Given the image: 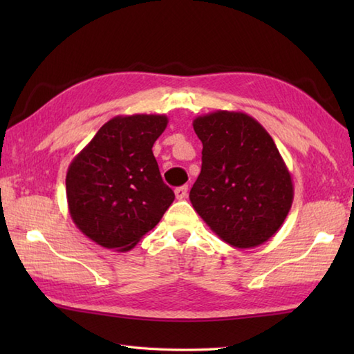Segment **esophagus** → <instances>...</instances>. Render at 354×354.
Here are the masks:
<instances>
[{"mask_svg":"<svg viewBox=\"0 0 354 354\" xmlns=\"http://www.w3.org/2000/svg\"><path fill=\"white\" fill-rule=\"evenodd\" d=\"M187 193H189V185H183V187H178V189L175 190V194H176V199L183 201L187 198Z\"/></svg>","mask_w":354,"mask_h":354,"instance_id":"1","label":"esophagus"}]
</instances>
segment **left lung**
Here are the masks:
<instances>
[{
	"label": "left lung",
	"mask_w": 354,
	"mask_h": 354,
	"mask_svg": "<svg viewBox=\"0 0 354 354\" xmlns=\"http://www.w3.org/2000/svg\"><path fill=\"white\" fill-rule=\"evenodd\" d=\"M202 169L190 202L223 242L246 250L280 230L293 202L290 171L272 137L245 112L214 111L193 120Z\"/></svg>",
	"instance_id": "1"
}]
</instances>
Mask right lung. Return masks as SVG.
I'll return each instance as SVG.
<instances>
[{"instance_id":"add662e5","label":"right lung","mask_w":354,"mask_h":354,"mask_svg":"<svg viewBox=\"0 0 354 354\" xmlns=\"http://www.w3.org/2000/svg\"><path fill=\"white\" fill-rule=\"evenodd\" d=\"M167 123L160 114L117 115L74 156L65 179L70 216L97 245L131 251L175 201L152 152Z\"/></svg>"}]
</instances>
